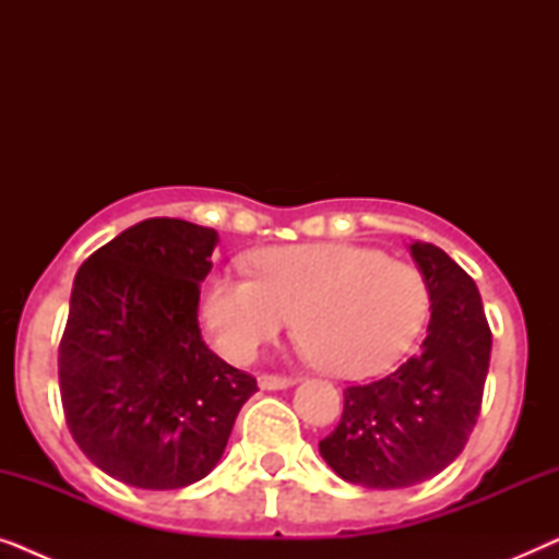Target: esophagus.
<instances>
[{"label":"esophagus","mask_w":559,"mask_h":559,"mask_svg":"<svg viewBox=\"0 0 559 559\" xmlns=\"http://www.w3.org/2000/svg\"><path fill=\"white\" fill-rule=\"evenodd\" d=\"M293 377H280V373H262L259 377V386L262 389H287L293 384Z\"/></svg>","instance_id":"obj_1"}]
</instances>
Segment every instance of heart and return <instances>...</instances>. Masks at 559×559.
<instances>
[{"label": "heart", "mask_w": 559, "mask_h": 559, "mask_svg": "<svg viewBox=\"0 0 559 559\" xmlns=\"http://www.w3.org/2000/svg\"><path fill=\"white\" fill-rule=\"evenodd\" d=\"M254 277L216 274L203 289L201 316L231 361L293 325L335 377H369L400 358L430 310L423 272L356 243L272 247L251 259Z\"/></svg>", "instance_id": "1"}]
</instances>
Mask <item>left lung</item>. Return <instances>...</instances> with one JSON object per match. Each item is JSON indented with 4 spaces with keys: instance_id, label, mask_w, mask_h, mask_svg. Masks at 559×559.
Returning a JSON list of instances; mask_svg holds the SVG:
<instances>
[{
    "instance_id": "obj_1",
    "label": "left lung",
    "mask_w": 559,
    "mask_h": 559,
    "mask_svg": "<svg viewBox=\"0 0 559 559\" xmlns=\"http://www.w3.org/2000/svg\"><path fill=\"white\" fill-rule=\"evenodd\" d=\"M430 289L423 348L400 369L343 389V415L320 455L348 484L407 488L463 453L484 402L491 328L476 282L435 243H412Z\"/></svg>"
}]
</instances>
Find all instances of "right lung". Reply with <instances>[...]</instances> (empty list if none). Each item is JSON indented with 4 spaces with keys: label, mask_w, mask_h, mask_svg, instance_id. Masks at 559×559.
Wrapping results in <instances>:
<instances>
[{
    "label": "right lung",
    "mask_w": 559,
    "mask_h": 559,
    "mask_svg": "<svg viewBox=\"0 0 559 559\" xmlns=\"http://www.w3.org/2000/svg\"><path fill=\"white\" fill-rule=\"evenodd\" d=\"M213 228L147 218L96 249L75 274L58 348L75 445L127 486L170 491L216 468L257 379L205 346L201 282Z\"/></svg>",
    "instance_id": "1"
}]
</instances>
